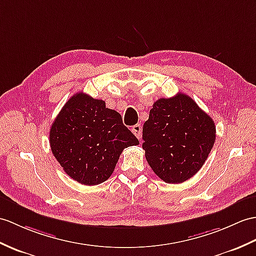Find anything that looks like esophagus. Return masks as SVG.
<instances>
[{"label":"esophagus","mask_w":256,"mask_h":256,"mask_svg":"<svg viewBox=\"0 0 256 256\" xmlns=\"http://www.w3.org/2000/svg\"><path fill=\"white\" fill-rule=\"evenodd\" d=\"M132 132L136 136V138L140 140L142 138V126H140V124H135V126H132Z\"/></svg>","instance_id":"esophagus-1"}]
</instances>
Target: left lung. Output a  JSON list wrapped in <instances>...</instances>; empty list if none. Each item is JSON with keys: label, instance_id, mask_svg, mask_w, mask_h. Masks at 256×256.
<instances>
[{"label": "left lung", "instance_id": "left-lung-1", "mask_svg": "<svg viewBox=\"0 0 256 256\" xmlns=\"http://www.w3.org/2000/svg\"><path fill=\"white\" fill-rule=\"evenodd\" d=\"M142 150L152 171L182 183L203 167L216 140L212 118L188 94L158 99L142 126Z\"/></svg>", "mask_w": 256, "mask_h": 256}]
</instances>
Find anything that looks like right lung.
<instances>
[{
  "label": "right lung",
  "instance_id": "add662e5",
  "mask_svg": "<svg viewBox=\"0 0 256 256\" xmlns=\"http://www.w3.org/2000/svg\"><path fill=\"white\" fill-rule=\"evenodd\" d=\"M138 144L118 112L84 92L68 99L50 128L53 156L65 174L85 186L108 180L124 148Z\"/></svg>",
  "mask_w": 256,
  "mask_h": 256
}]
</instances>
